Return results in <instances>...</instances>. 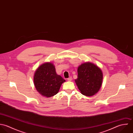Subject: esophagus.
I'll list each match as a JSON object with an SVG mask.
<instances>
[{
  "mask_svg": "<svg viewBox=\"0 0 133 133\" xmlns=\"http://www.w3.org/2000/svg\"><path fill=\"white\" fill-rule=\"evenodd\" d=\"M67 80H68V81H69V82H71V81L72 80V77H70L69 78H68L67 79Z\"/></svg>",
  "mask_w": 133,
  "mask_h": 133,
  "instance_id": "1",
  "label": "esophagus"
}]
</instances>
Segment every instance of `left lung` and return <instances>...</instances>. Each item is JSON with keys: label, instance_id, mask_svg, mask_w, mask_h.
Masks as SVG:
<instances>
[{"label": "left lung", "instance_id": "obj_1", "mask_svg": "<svg viewBox=\"0 0 133 133\" xmlns=\"http://www.w3.org/2000/svg\"><path fill=\"white\" fill-rule=\"evenodd\" d=\"M77 72L78 77L75 82L82 94L91 96L98 92L103 78V72L98 66L87 62L78 67Z\"/></svg>", "mask_w": 133, "mask_h": 133}]
</instances>
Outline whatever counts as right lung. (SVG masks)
<instances>
[{
    "mask_svg": "<svg viewBox=\"0 0 133 133\" xmlns=\"http://www.w3.org/2000/svg\"><path fill=\"white\" fill-rule=\"evenodd\" d=\"M65 82V79L56 73L54 64L49 62L39 66L34 76L36 90L41 95L46 97L57 94L61 85Z\"/></svg>",
    "mask_w": 133,
    "mask_h": 133,
    "instance_id": "1",
    "label": "right lung"
}]
</instances>
